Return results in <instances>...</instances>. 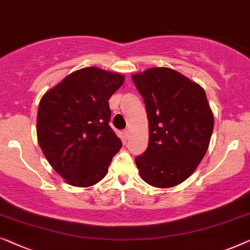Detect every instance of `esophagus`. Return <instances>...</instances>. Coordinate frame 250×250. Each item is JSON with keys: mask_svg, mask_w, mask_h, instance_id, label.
Returning <instances> with one entry per match:
<instances>
[{"mask_svg": "<svg viewBox=\"0 0 250 250\" xmlns=\"http://www.w3.org/2000/svg\"><path fill=\"white\" fill-rule=\"evenodd\" d=\"M124 137H125V139H129V137H130L129 130H125V131H124Z\"/></svg>", "mask_w": 250, "mask_h": 250, "instance_id": "34e87169", "label": "esophagus"}]
</instances>
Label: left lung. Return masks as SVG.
<instances>
[{
  "instance_id": "8db88e82",
  "label": "left lung",
  "mask_w": 250,
  "mask_h": 250,
  "mask_svg": "<svg viewBox=\"0 0 250 250\" xmlns=\"http://www.w3.org/2000/svg\"><path fill=\"white\" fill-rule=\"evenodd\" d=\"M148 118V147L135 159L142 179L157 188L180 185L208 149L214 117L198 83L168 68L132 77Z\"/></svg>"
}]
</instances>
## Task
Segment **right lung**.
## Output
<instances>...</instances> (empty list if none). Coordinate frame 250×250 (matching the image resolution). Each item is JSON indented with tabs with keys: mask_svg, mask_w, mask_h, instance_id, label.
Listing matches in <instances>:
<instances>
[{
	"mask_svg": "<svg viewBox=\"0 0 250 250\" xmlns=\"http://www.w3.org/2000/svg\"><path fill=\"white\" fill-rule=\"evenodd\" d=\"M124 82L120 73L89 66L70 73L42 97L38 144L48 163L69 185L97 184L122 147L108 125V100Z\"/></svg>",
	"mask_w": 250,
	"mask_h": 250,
	"instance_id": "1",
	"label": "right lung"
}]
</instances>
